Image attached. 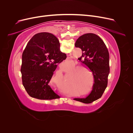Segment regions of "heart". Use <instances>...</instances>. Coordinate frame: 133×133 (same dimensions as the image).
<instances>
[{"label":"heart","mask_w":133,"mask_h":133,"mask_svg":"<svg viewBox=\"0 0 133 133\" xmlns=\"http://www.w3.org/2000/svg\"><path fill=\"white\" fill-rule=\"evenodd\" d=\"M75 63H72L66 69V73L71 72V76L69 80V84L75 86L78 90H83L88 84V76L87 73H89V70L83 66H78Z\"/></svg>","instance_id":"b5f03b06"}]
</instances>
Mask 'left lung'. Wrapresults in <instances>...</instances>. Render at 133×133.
<instances>
[{"label":"left lung","instance_id":"obj_1","mask_svg":"<svg viewBox=\"0 0 133 133\" xmlns=\"http://www.w3.org/2000/svg\"><path fill=\"white\" fill-rule=\"evenodd\" d=\"M75 46L82 49V55L78 59L91 71L94 83L91 92L85 98L74 99L83 103H91L102 97L107 87L110 71L109 54L102 39L93 33L80 36Z\"/></svg>","mask_w":133,"mask_h":133}]
</instances>
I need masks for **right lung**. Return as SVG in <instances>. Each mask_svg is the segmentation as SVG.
<instances>
[{
	"mask_svg": "<svg viewBox=\"0 0 133 133\" xmlns=\"http://www.w3.org/2000/svg\"><path fill=\"white\" fill-rule=\"evenodd\" d=\"M66 58L53 34L43 32L32 37L23 53L21 70L23 85L31 97L41 100L60 98L49 83L57 68L56 64Z\"/></svg>",
	"mask_w": 133,
	"mask_h": 133,
	"instance_id": "right-lung-1",
	"label": "right lung"
}]
</instances>
